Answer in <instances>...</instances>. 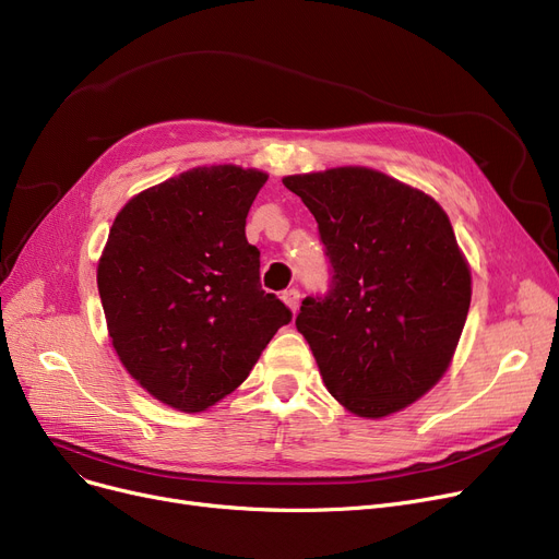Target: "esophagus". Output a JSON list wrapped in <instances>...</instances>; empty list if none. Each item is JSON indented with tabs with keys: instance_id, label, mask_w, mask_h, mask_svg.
<instances>
[{
	"instance_id": "esophagus-1",
	"label": "esophagus",
	"mask_w": 559,
	"mask_h": 559,
	"mask_svg": "<svg viewBox=\"0 0 559 559\" xmlns=\"http://www.w3.org/2000/svg\"><path fill=\"white\" fill-rule=\"evenodd\" d=\"M281 299L285 301V306L293 310V312H297V308H299V301H301V295H299V289L297 287H287L285 293L281 295Z\"/></svg>"
}]
</instances>
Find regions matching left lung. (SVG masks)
<instances>
[{"label":"left lung","instance_id":"1","mask_svg":"<svg viewBox=\"0 0 559 559\" xmlns=\"http://www.w3.org/2000/svg\"><path fill=\"white\" fill-rule=\"evenodd\" d=\"M283 185L312 212L329 260V289L297 314L329 393L360 418L414 404L448 370L471 306L448 214L362 166Z\"/></svg>","mask_w":559,"mask_h":559}]
</instances>
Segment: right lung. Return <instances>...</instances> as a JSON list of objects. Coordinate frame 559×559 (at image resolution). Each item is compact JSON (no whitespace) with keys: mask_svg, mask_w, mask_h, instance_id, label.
<instances>
[{"mask_svg":"<svg viewBox=\"0 0 559 559\" xmlns=\"http://www.w3.org/2000/svg\"><path fill=\"white\" fill-rule=\"evenodd\" d=\"M266 174L201 166L118 212L98 264L114 349L159 402L197 414L249 377L293 312L260 285L247 214Z\"/></svg>","mask_w":559,"mask_h":559,"instance_id":"1","label":"right lung"}]
</instances>
